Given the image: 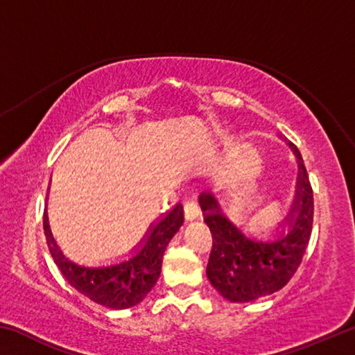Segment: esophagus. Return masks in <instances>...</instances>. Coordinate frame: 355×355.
Here are the masks:
<instances>
[{
  "label": "esophagus",
  "instance_id": "34e87169",
  "mask_svg": "<svg viewBox=\"0 0 355 355\" xmlns=\"http://www.w3.org/2000/svg\"><path fill=\"white\" fill-rule=\"evenodd\" d=\"M199 216V205L194 199H189L184 203V219L186 220H194Z\"/></svg>",
  "mask_w": 355,
  "mask_h": 355
}]
</instances>
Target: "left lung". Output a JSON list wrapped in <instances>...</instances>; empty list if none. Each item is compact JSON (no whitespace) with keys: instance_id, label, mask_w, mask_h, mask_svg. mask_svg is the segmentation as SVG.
Instances as JSON below:
<instances>
[{"instance_id":"left-lung-1","label":"left lung","mask_w":355,"mask_h":355,"mask_svg":"<svg viewBox=\"0 0 355 355\" xmlns=\"http://www.w3.org/2000/svg\"><path fill=\"white\" fill-rule=\"evenodd\" d=\"M288 146L297 159L296 194L282 227L286 236L275 241H258L245 236L222 213L213 192L200 196L205 224L213 235V249L207 264L211 285L230 302H250L284 288L297 271L307 249L313 225V191L302 156L291 142Z\"/></svg>"}]
</instances>
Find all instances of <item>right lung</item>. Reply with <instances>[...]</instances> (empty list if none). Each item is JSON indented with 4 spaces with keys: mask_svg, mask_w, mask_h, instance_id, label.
<instances>
[{
    "mask_svg": "<svg viewBox=\"0 0 355 355\" xmlns=\"http://www.w3.org/2000/svg\"><path fill=\"white\" fill-rule=\"evenodd\" d=\"M182 225L183 207L178 203L163 219L150 227L141 248L130 260L105 268H86L64 257L51 235L46 209L44 216L48 249L65 280L94 302L116 310L135 307L155 286L167 244Z\"/></svg>",
    "mask_w": 355,
    "mask_h": 355,
    "instance_id": "right-lung-1",
    "label": "right lung"
}]
</instances>
